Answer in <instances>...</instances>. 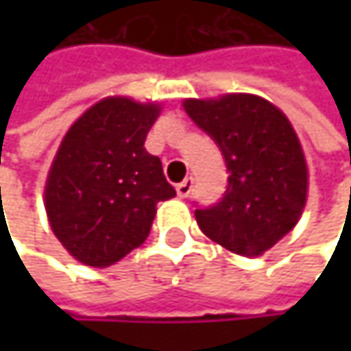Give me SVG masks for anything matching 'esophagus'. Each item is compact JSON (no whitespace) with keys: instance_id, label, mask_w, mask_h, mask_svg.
Here are the masks:
<instances>
[{"instance_id":"esophagus-1","label":"esophagus","mask_w":351,"mask_h":351,"mask_svg":"<svg viewBox=\"0 0 351 351\" xmlns=\"http://www.w3.org/2000/svg\"><path fill=\"white\" fill-rule=\"evenodd\" d=\"M191 191H193V176H186L182 182L176 184V195H178L180 199H186V197L191 195Z\"/></svg>"}]
</instances>
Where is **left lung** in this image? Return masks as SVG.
<instances>
[{
    "label": "left lung",
    "mask_w": 351,
    "mask_h": 351,
    "mask_svg": "<svg viewBox=\"0 0 351 351\" xmlns=\"http://www.w3.org/2000/svg\"><path fill=\"white\" fill-rule=\"evenodd\" d=\"M182 106L219 146L230 173L223 197L195 209L201 232L234 254H264L297 226L307 201V162L291 121L247 93Z\"/></svg>",
    "instance_id": "left-lung-1"
}]
</instances>
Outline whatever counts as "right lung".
I'll return each instance as SVG.
<instances>
[{
    "label": "right lung",
    "instance_id": "right-lung-1",
    "mask_svg": "<svg viewBox=\"0 0 351 351\" xmlns=\"http://www.w3.org/2000/svg\"><path fill=\"white\" fill-rule=\"evenodd\" d=\"M160 107L107 97L66 132L44 189L58 242L79 262L106 268L144 244L158 201L175 197L146 136Z\"/></svg>",
    "mask_w": 351,
    "mask_h": 351
}]
</instances>
